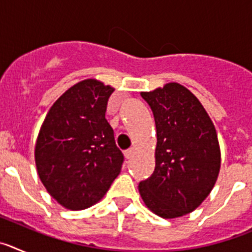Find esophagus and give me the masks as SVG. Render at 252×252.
<instances>
[{
	"instance_id": "1",
	"label": "esophagus",
	"mask_w": 252,
	"mask_h": 252,
	"mask_svg": "<svg viewBox=\"0 0 252 252\" xmlns=\"http://www.w3.org/2000/svg\"><path fill=\"white\" fill-rule=\"evenodd\" d=\"M133 155H135V149L133 148H131V149H128V150L125 151V157H126V159H131Z\"/></svg>"
}]
</instances>
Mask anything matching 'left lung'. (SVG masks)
Wrapping results in <instances>:
<instances>
[{"label":"left lung","mask_w":252,"mask_h":252,"mask_svg":"<svg viewBox=\"0 0 252 252\" xmlns=\"http://www.w3.org/2000/svg\"><path fill=\"white\" fill-rule=\"evenodd\" d=\"M157 126L155 169L139 184L145 206L162 218L193 212L208 197L221 168L212 120L198 98L179 83L141 92Z\"/></svg>","instance_id":"left-lung-1"}]
</instances>
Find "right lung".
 Masks as SVG:
<instances>
[{"label": "right lung", "mask_w": 252, "mask_h": 252, "mask_svg": "<svg viewBox=\"0 0 252 252\" xmlns=\"http://www.w3.org/2000/svg\"><path fill=\"white\" fill-rule=\"evenodd\" d=\"M113 88L97 79L70 87L51 106L37 135L35 164L49 194L72 211L101 201L124 155L106 120Z\"/></svg>", "instance_id": "add662e5"}]
</instances>
